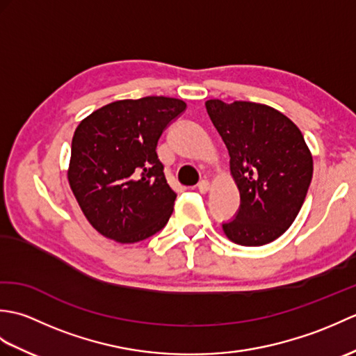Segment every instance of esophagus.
Wrapping results in <instances>:
<instances>
[{"mask_svg":"<svg viewBox=\"0 0 356 356\" xmlns=\"http://www.w3.org/2000/svg\"><path fill=\"white\" fill-rule=\"evenodd\" d=\"M197 190H199L200 193L209 191V182H208V180H200L199 185H197Z\"/></svg>","mask_w":356,"mask_h":356,"instance_id":"34e87169","label":"esophagus"}]
</instances>
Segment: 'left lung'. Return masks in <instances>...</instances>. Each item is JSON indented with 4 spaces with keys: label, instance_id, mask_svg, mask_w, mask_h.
Listing matches in <instances>:
<instances>
[{
    "label": "left lung",
    "instance_id": "obj_1",
    "mask_svg": "<svg viewBox=\"0 0 356 356\" xmlns=\"http://www.w3.org/2000/svg\"><path fill=\"white\" fill-rule=\"evenodd\" d=\"M207 111L229 153L240 208L223 232L241 246L278 238L298 216L312 180L314 161L303 134L289 118L264 104L220 99Z\"/></svg>",
    "mask_w": 356,
    "mask_h": 356
}]
</instances>
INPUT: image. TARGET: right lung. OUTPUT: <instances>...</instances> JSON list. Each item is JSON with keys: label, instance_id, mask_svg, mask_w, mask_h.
<instances>
[{"label": "right lung", "instance_id": "right-lung-1", "mask_svg": "<svg viewBox=\"0 0 356 356\" xmlns=\"http://www.w3.org/2000/svg\"><path fill=\"white\" fill-rule=\"evenodd\" d=\"M186 104L147 96L104 105L81 120L67 177L82 213L104 237L136 243L161 231L174 193L157 156V140Z\"/></svg>", "mask_w": 356, "mask_h": 356}]
</instances>
